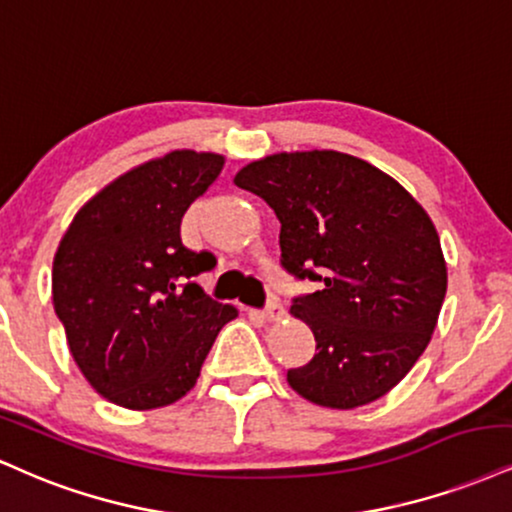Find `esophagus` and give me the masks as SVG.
I'll use <instances>...</instances> for the list:
<instances>
[{"mask_svg": "<svg viewBox=\"0 0 512 512\" xmlns=\"http://www.w3.org/2000/svg\"><path fill=\"white\" fill-rule=\"evenodd\" d=\"M263 316H266L268 321H280V318L285 316V306H282L278 299H270L266 309H263Z\"/></svg>", "mask_w": 512, "mask_h": 512, "instance_id": "34e87169", "label": "esophagus"}]
</instances>
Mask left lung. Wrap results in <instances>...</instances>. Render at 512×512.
Returning <instances> with one entry per match:
<instances>
[{
	"mask_svg": "<svg viewBox=\"0 0 512 512\" xmlns=\"http://www.w3.org/2000/svg\"><path fill=\"white\" fill-rule=\"evenodd\" d=\"M234 184L278 215L282 268L321 282L292 302L316 354L287 383L330 410L383 398L424 354L446 299V258L426 210L386 172L338 150L268 155Z\"/></svg>",
	"mask_w": 512,
	"mask_h": 512,
	"instance_id": "8db88e82",
	"label": "left lung"
}]
</instances>
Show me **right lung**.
<instances>
[{
  "label": "right lung",
  "mask_w": 512,
  "mask_h": 512,
  "mask_svg": "<svg viewBox=\"0 0 512 512\" xmlns=\"http://www.w3.org/2000/svg\"><path fill=\"white\" fill-rule=\"evenodd\" d=\"M222 165V155L196 150L143 162L90 198L57 246L54 311L81 374L114 405L158 410L184 398L239 314L194 282L215 256L179 237Z\"/></svg>",
  "instance_id": "add662e5"
}]
</instances>
